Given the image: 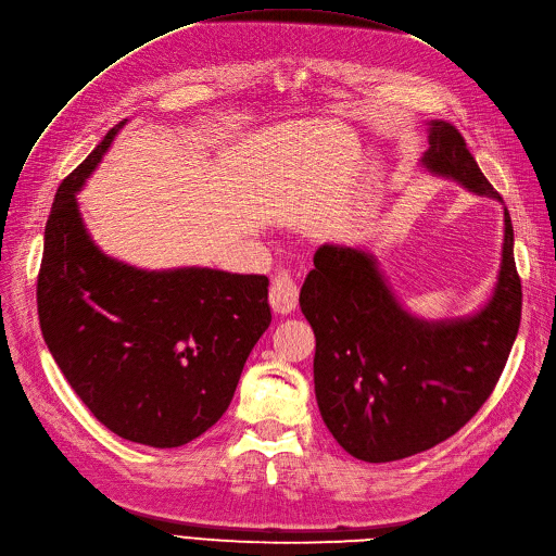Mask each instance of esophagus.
<instances>
[{
  "mask_svg": "<svg viewBox=\"0 0 556 556\" xmlns=\"http://www.w3.org/2000/svg\"><path fill=\"white\" fill-rule=\"evenodd\" d=\"M298 298H300V288L293 279L291 273H277L270 286V306L275 313H291L298 306Z\"/></svg>",
  "mask_w": 556,
  "mask_h": 556,
  "instance_id": "obj_1",
  "label": "esophagus"
}]
</instances>
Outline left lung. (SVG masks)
Wrapping results in <instances>:
<instances>
[{"label": "left lung", "mask_w": 556, "mask_h": 556, "mask_svg": "<svg viewBox=\"0 0 556 556\" xmlns=\"http://www.w3.org/2000/svg\"><path fill=\"white\" fill-rule=\"evenodd\" d=\"M427 134L422 170L502 204L500 270L489 300L468 316L420 318L370 252L338 243L316 250L300 291L316 333L320 416L338 445L368 464L425 452L462 429L493 393L520 327L509 211L462 134L445 119L427 123Z\"/></svg>", "instance_id": "obj_1"}]
</instances>
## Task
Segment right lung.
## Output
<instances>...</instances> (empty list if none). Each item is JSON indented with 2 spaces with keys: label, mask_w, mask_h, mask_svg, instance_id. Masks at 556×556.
<instances>
[{
  "label": "right lung",
  "mask_w": 556,
  "mask_h": 556,
  "mask_svg": "<svg viewBox=\"0 0 556 556\" xmlns=\"http://www.w3.org/2000/svg\"><path fill=\"white\" fill-rule=\"evenodd\" d=\"M125 123L56 190L38 318L56 366L94 418L131 443L179 447L227 412L273 320L270 281L200 265L136 268L94 243L77 195Z\"/></svg>",
  "instance_id": "right-lung-1"
}]
</instances>
